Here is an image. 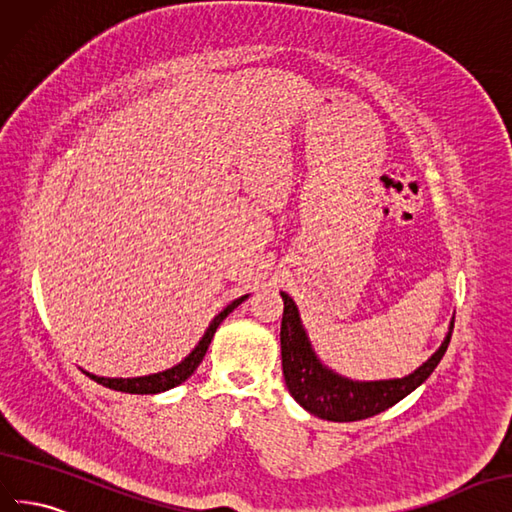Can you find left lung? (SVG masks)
<instances>
[{
  "mask_svg": "<svg viewBox=\"0 0 512 512\" xmlns=\"http://www.w3.org/2000/svg\"><path fill=\"white\" fill-rule=\"evenodd\" d=\"M281 298L285 304L281 321V356L287 390L306 412L332 422H354L386 412L420 384H425L444 358L452 328H455V317H452L442 345L414 373L394 379L358 382V379H349L332 371L319 360L309 334L304 330L296 302L285 291H281Z\"/></svg>",
  "mask_w": 512,
  "mask_h": 512,
  "instance_id": "obj_1",
  "label": "left lung"
}]
</instances>
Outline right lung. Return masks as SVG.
Instances as JSON below:
<instances>
[{"label": "right lung", "mask_w": 512, "mask_h": 512, "mask_svg": "<svg viewBox=\"0 0 512 512\" xmlns=\"http://www.w3.org/2000/svg\"><path fill=\"white\" fill-rule=\"evenodd\" d=\"M246 298H248V294L236 298L233 302H229L225 309L210 321L208 330L203 332V337L199 339V343L195 345L193 352L188 354L182 362L175 364V367H171V369L158 371V373H152V375H141V377H98L94 373H87V371L85 373L90 375L94 382H98L102 386H107L111 390H120V392H130V394H158V392H165L169 388L180 386L182 382H186V379L197 371V367L201 364L203 356H206L208 347L212 343V337H214L216 328L221 326V321L229 313H233V309H238V304H242Z\"/></svg>", "instance_id": "1"}]
</instances>
